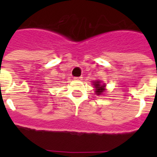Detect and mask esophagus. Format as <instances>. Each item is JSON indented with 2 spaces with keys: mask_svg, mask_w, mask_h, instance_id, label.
I'll list each match as a JSON object with an SVG mask.
<instances>
[{
  "mask_svg": "<svg viewBox=\"0 0 157 157\" xmlns=\"http://www.w3.org/2000/svg\"><path fill=\"white\" fill-rule=\"evenodd\" d=\"M74 80H75V81H81V80H82V77H81V76H80V77H75Z\"/></svg>",
  "mask_w": 157,
  "mask_h": 157,
  "instance_id": "obj_1",
  "label": "esophagus"
}]
</instances>
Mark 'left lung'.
<instances>
[{
    "mask_svg": "<svg viewBox=\"0 0 157 157\" xmlns=\"http://www.w3.org/2000/svg\"><path fill=\"white\" fill-rule=\"evenodd\" d=\"M94 87L95 88V94L97 95H102L104 91L106 90L105 89V84H102L101 81H94L93 82Z\"/></svg>",
    "mask_w": 157,
    "mask_h": 157,
    "instance_id": "1",
    "label": "left lung"
}]
</instances>
